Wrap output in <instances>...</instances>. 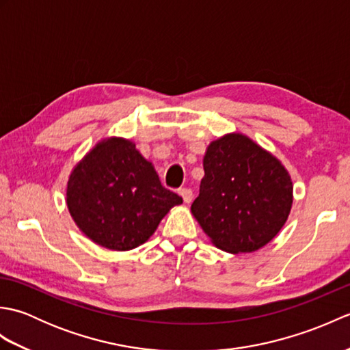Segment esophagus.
Here are the masks:
<instances>
[{
	"mask_svg": "<svg viewBox=\"0 0 350 350\" xmlns=\"http://www.w3.org/2000/svg\"><path fill=\"white\" fill-rule=\"evenodd\" d=\"M179 194L182 196L185 203H191L192 198H194V194H192V191H191L189 188H182V189H179Z\"/></svg>",
	"mask_w": 350,
	"mask_h": 350,
	"instance_id": "1",
	"label": "esophagus"
}]
</instances>
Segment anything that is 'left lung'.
<instances>
[{
	"instance_id": "8db88e82",
	"label": "left lung",
	"mask_w": 350,
	"mask_h": 350,
	"mask_svg": "<svg viewBox=\"0 0 350 350\" xmlns=\"http://www.w3.org/2000/svg\"><path fill=\"white\" fill-rule=\"evenodd\" d=\"M203 168L191 212L219 250L252 252L278 234L293 185L275 156L242 133H228L207 147Z\"/></svg>"
}]
</instances>
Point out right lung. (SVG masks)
Instances as JSON below:
<instances>
[{
  "mask_svg": "<svg viewBox=\"0 0 350 350\" xmlns=\"http://www.w3.org/2000/svg\"><path fill=\"white\" fill-rule=\"evenodd\" d=\"M68 207L87 237L108 250L128 251L150 237L182 197L163 188L135 144L108 138L73 168Z\"/></svg>",
  "mask_w": 350,
  "mask_h": 350,
  "instance_id": "right-lung-1",
  "label": "right lung"
}]
</instances>
